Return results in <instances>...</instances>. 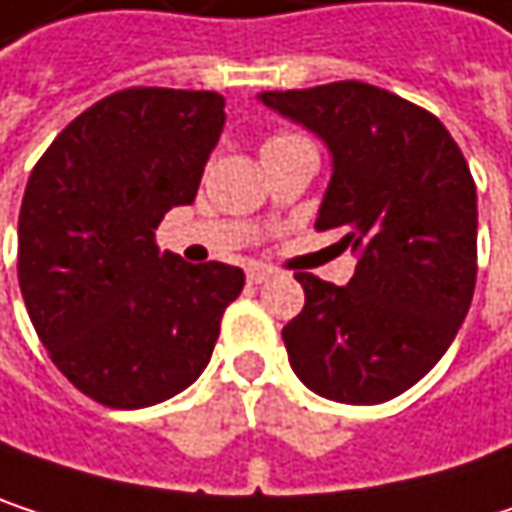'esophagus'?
<instances>
[{"instance_id":"1","label":"esophagus","mask_w":512,"mask_h":512,"mask_svg":"<svg viewBox=\"0 0 512 512\" xmlns=\"http://www.w3.org/2000/svg\"><path fill=\"white\" fill-rule=\"evenodd\" d=\"M272 275H275V269H272V266H263V263L249 266V272H246V278H249L252 284H263V281H269Z\"/></svg>"}]
</instances>
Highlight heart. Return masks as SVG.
Here are the masks:
<instances>
[{
  "instance_id": "b5f03b06",
  "label": "heart",
  "mask_w": 512,
  "mask_h": 512,
  "mask_svg": "<svg viewBox=\"0 0 512 512\" xmlns=\"http://www.w3.org/2000/svg\"><path fill=\"white\" fill-rule=\"evenodd\" d=\"M275 139H290V136H275ZM275 139H269V142H275Z\"/></svg>"
}]
</instances>
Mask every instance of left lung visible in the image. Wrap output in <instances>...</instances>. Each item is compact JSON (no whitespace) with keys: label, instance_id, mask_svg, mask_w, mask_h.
<instances>
[{"label":"left lung","instance_id":"left-lung-1","mask_svg":"<svg viewBox=\"0 0 512 512\" xmlns=\"http://www.w3.org/2000/svg\"><path fill=\"white\" fill-rule=\"evenodd\" d=\"M263 106L332 154L317 231H341L347 287L296 272L305 308L284 329L293 373L338 403H385L448 353L477 278V189L427 109L367 82L263 91Z\"/></svg>","mask_w":512,"mask_h":512}]
</instances>
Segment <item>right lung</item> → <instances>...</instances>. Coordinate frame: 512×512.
<instances>
[{
	"mask_svg": "<svg viewBox=\"0 0 512 512\" xmlns=\"http://www.w3.org/2000/svg\"><path fill=\"white\" fill-rule=\"evenodd\" d=\"M225 127L216 91L127 88L70 121L38 159L17 228L23 302L55 367L91 400L145 409L189 388L246 275L156 249L192 204Z\"/></svg>",
	"mask_w": 512,
	"mask_h": 512,
	"instance_id": "1",
	"label": "right lung"
}]
</instances>
